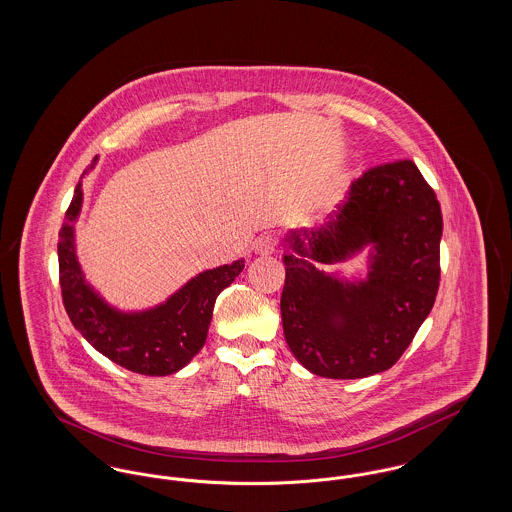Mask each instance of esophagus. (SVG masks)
Returning a JSON list of instances; mask_svg holds the SVG:
<instances>
[{
	"label": "esophagus",
	"instance_id": "esophagus-1",
	"mask_svg": "<svg viewBox=\"0 0 512 512\" xmlns=\"http://www.w3.org/2000/svg\"><path fill=\"white\" fill-rule=\"evenodd\" d=\"M276 247H278V238L274 234H263L255 242V253L270 255V253L276 251Z\"/></svg>",
	"mask_w": 512,
	"mask_h": 512
}]
</instances>
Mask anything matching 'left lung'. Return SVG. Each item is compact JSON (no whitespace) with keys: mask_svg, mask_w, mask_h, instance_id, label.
Instances as JSON below:
<instances>
[{"mask_svg":"<svg viewBox=\"0 0 512 512\" xmlns=\"http://www.w3.org/2000/svg\"><path fill=\"white\" fill-rule=\"evenodd\" d=\"M441 232L438 197L409 159L368 169L324 224L292 230L280 311L293 357L336 380L395 365L434 307ZM368 244L365 281L323 270Z\"/></svg>","mask_w":512,"mask_h":512,"instance_id":"left-lung-1","label":"left lung"}]
</instances>
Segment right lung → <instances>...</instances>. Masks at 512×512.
Segmentation results:
<instances>
[{
  "label": "right lung",
  "instance_id": "add662e5",
  "mask_svg": "<svg viewBox=\"0 0 512 512\" xmlns=\"http://www.w3.org/2000/svg\"><path fill=\"white\" fill-rule=\"evenodd\" d=\"M98 157H94V165ZM88 171H84L86 174ZM82 174V176H84ZM82 207V184L59 230V284L74 328L113 363L146 376H169L188 365L207 340L219 293L244 270V259L199 272L178 292L146 311L111 307L84 278L74 249V220Z\"/></svg>",
  "mask_w": 512,
  "mask_h": 512
}]
</instances>
